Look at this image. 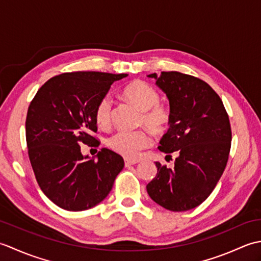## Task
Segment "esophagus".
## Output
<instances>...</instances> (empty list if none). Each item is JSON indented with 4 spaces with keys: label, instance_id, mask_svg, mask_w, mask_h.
Here are the masks:
<instances>
[{
    "label": "esophagus",
    "instance_id": "obj_1",
    "mask_svg": "<svg viewBox=\"0 0 261 261\" xmlns=\"http://www.w3.org/2000/svg\"><path fill=\"white\" fill-rule=\"evenodd\" d=\"M139 163V160L138 159H124V165H125V167H127V166H131V165H136V164H138Z\"/></svg>",
    "mask_w": 261,
    "mask_h": 261
}]
</instances>
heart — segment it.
<instances>
[{"label": "heart", "instance_id": "1", "mask_svg": "<svg viewBox=\"0 0 261 261\" xmlns=\"http://www.w3.org/2000/svg\"><path fill=\"white\" fill-rule=\"evenodd\" d=\"M123 96L140 109V123L147 125L154 134H162L171 123V111L169 108L160 104V95L148 83L142 81L132 82L123 90ZM112 116V99L110 95H104L98 99L94 109V118L98 126L107 127ZM151 136L146 129L135 131L118 130L111 135L107 145L113 151L126 158H136L142 149L150 146Z\"/></svg>", "mask_w": 261, "mask_h": 261}]
</instances>
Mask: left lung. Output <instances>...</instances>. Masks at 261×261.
<instances>
[{"label": "left lung", "mask_w": 261, "mask_h": 261, "mask_svg": "<svg viewBox=\"0 0 261 261\" xmlns=\"http://www.w3.org/2000/svg\"><path fill=\"white\" fill-rule=\"evenodd\" d=\"M149 77L166 93L173 115L158 149L178 156L173 169L156 163L157 175L147 192L166 210H192L210 196L225 169L232 139L229 115L216 92L195 76L173 70Z\"/></svg>", "instance_id": "8db88e82"}]
</instances>
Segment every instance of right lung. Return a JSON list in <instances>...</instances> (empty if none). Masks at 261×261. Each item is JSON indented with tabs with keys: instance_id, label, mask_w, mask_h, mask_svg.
<instances>
[{
	"instance_id": "right-lung-1",
	"label": "right lung",
	"mask_w": 261,
	"mask_h": 261,
	"mask_svg": "<svg viewBox=\"0 0 261 261\" xmlns=\"http://www.w3.org/2000/svg\"><path fill=\"white\" fill-rule=\"evenodd\" d=\"M126 74L74 71L51 77L39 88L25 119L28 154L39 187L59 207L85 211L109 195L124 167L120 154L102 148L86 160L81 145L99 146L94 109Z\"/></svg>"
}]
</instances>
